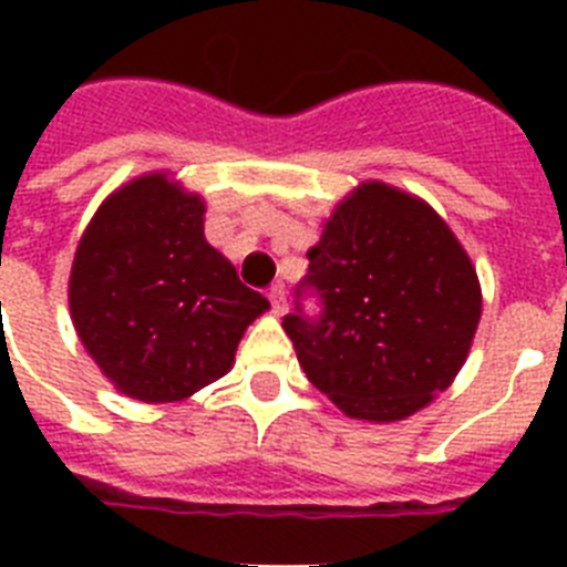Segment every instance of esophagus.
I'll return each instance as SVG.
<instances>
[{
  "label": "esophagus",
  "mask_w": 567,
  "mask_h": 567,
  "mask_svg": "<svg viewBox=\"0 0 567 567\" xmlns=\"http://www.w3.org/2000/svg\"><path fill=\"white\" fill-rule=\"evenodd\" d=\"M269 303H272V309L278 315L287 312V292H284V287H280V284L269 287Z\"/></svg>",
  "instance_id": "obj_1"
}]
</instances>
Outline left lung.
<instances>
[{"instance_id": "1", "label": "left lung", "mask_w": 567, "mask_h": 567, "mask_svg": "<svg viewBox=\"0 0 567 567\" xmlns=\"http://www.w3.org/2000/svg\"><path fill=\"white\" fill-rule=\"evenodd\" d=\"M307 258L284 329L315 389L349 417L389 423L452 383L483 300L468 255L429 204L363 184ZM309 293L315 316L302 309Z\"/></svg>"}]
</instances>
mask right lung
Returning a JSON list of instances; mask_svg holds the SVG:
<instances>
[{
	"label": "right lung",
	"mask_w": 567,
	"mask_h": 567,
	"mask_svg": "<svg viewBox=\"0 0 567 567\" xmlns=\"http://www.w3.org/2000/svg\"><path fill=\"white\" fill-rule=\"evenodd\" d=\"M269 300L204 238V202L144 175L113 193L82 235L70 312L90 358L144 403L224 378Z\"/></svg>",
	"instance_id": "obj_1"
}]
</instances>
